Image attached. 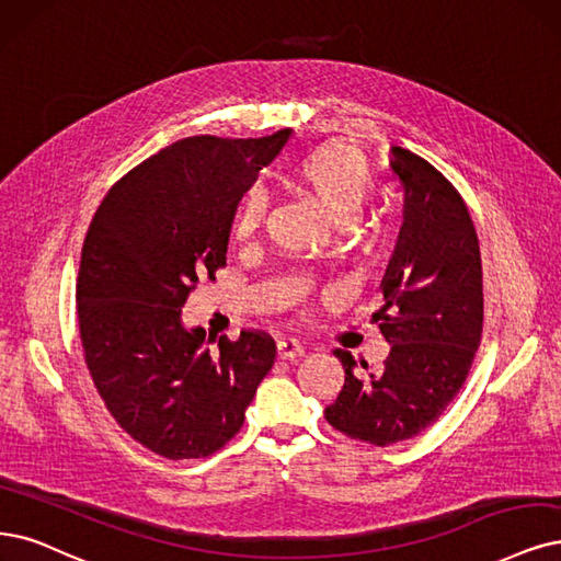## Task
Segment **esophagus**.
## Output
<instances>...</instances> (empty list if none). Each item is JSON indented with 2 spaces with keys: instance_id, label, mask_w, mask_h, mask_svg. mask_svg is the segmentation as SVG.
I'll return each instance as SVG.
<instances>
[{
  "instance_id": "esophagus-1",
  "label": "esophagus",
  "mask_w": 561,
  "mask_h": 561,
  "mask_svg": "<svg viewBox=\"0 0 561 561\" xmlns=\"http://www.w3.org/2000/svg\"><path fill=\"white\" fill-rule=\"evenodd\" d=\"M302 356V344L298 340H279L277 342V358L279 360H296Z\"/></svg>"
}]
</instances>
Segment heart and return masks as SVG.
Wrapping results in <instances>:
<instances>
[{
	"mask_svg": "<svg viewBox=\"0 0 561 561\" xmlns=\"http://www.w3.org/2000/svg\"><path fill=\"white\" fill-rule=\"evenodd\" d=\"M294 182L302 194L323 210L337 226H351L363 210L365 201L371 194L369 163L351 145L333 142L317 148L294 165ZM265 198L252 190L242 196L233 217V236L240 242H249L263 224Z\"/></svg>",
	"mask_w": 561,
	"mask_h": 561,
	"instance_id": "obj_1",
	"label": "heart"
}]
</instances>
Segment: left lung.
I'll use <instances>...</instances> for the list:
<instances>
[{"mask_svg":"<svg viewBox=\"0 0 561 561\" xmlns=\"http://www.w3.org/2000/svg\"><path fill=\"white\" fill-rule=\"evenodd\" d=\"M390 173L404 194V221L379 286L377 319L390 354L377 375L358 377L356 358L337 348L346 377L325 407L330 425L375 446L416 437L442 416L483 333L481 249L462 196L432 163L396 145Z\"/></svg>","mask_w":561,"mask_h":561,"instance_id":"1","label":"left lung"}]
</instances>
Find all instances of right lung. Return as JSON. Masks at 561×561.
Masks as SVG:
<instances>
[{
  "instance_id": "1",
  "label": "right lung",
  "mask_w": 561,
  "mask_h": 561,
  "mask_svg": "<svg viewBox=\"0 0 561 561\" xmlns=\"http://www.w3.org/2000/svg\"><path fill=\"white\" fill-rule=\"evenodd\" d=\"M288 138H182L124 175L88 228L76 286L85 363L111 416L161 458L231 442L275 363L273 337L254 330L213 354L182 307L226 265L238 203Z\"/></svg>"
}]
</instances>
